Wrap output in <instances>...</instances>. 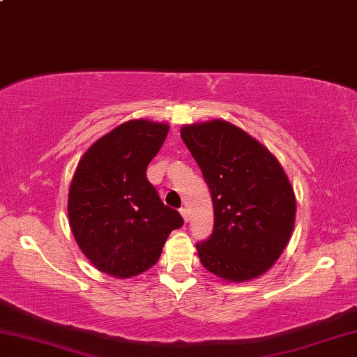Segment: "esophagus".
<instances>
[{
  "mask_svg": "<svg viewBox=\"0 0 357 357\" xmlns=\"http://www.w3.org/2000/svg\"><path fill=\"white\" fill-rule=\"evenodd\" d=\"M179 213H181V215H183L184 222H189V219H190V217H189V211H187L185 208H181Z\"/></svg>",
  "mask_w": 357,
  "mask_h": 357,
  "instance_id": "1",
  "label": "esophagus"
}]
</instances>
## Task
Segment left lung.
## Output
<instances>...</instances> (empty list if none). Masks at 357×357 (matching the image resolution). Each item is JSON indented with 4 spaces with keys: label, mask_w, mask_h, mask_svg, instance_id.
Returning <instances> with one entry per match:
<instances>
[{
    "label": "left lung",
    "mask_w": 357,
    "mask_h": 357,
    "mask_svg": "<svg viewBox=\"0 0 357 357\" xmlns=\"http://www.w3.org/2000/svg\"><path fill=\"white\" fill-rule=\"evenodd\" d=\"M181 138L214 204L213 234L197 244L209 273L245 282L273 268L291 238L296 197L268 148L228 121L184 126Z\"/></svg>",
    "instance_id": "left-lung-1"
}]
</instances>
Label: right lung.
Wrapping results in <instances>:
<instances>
[{
  "label": "right lung",
  "instance_id": "1",
  "mask_svg": "<svg viewBox=\"0 0 357 357\" xmlns=\"http://www.w3.org/2000/svg\"><path fill=\"white\" fill-rule=\"evenodd\" d=\"M170 126L132 119L89 146L69 189L70 229L102 273L129 279L154 266L183 217L162 203L146 168Z\"/></svg>",
  "mask_w": 357,
  "mask_h": 357
}]
</instances>
